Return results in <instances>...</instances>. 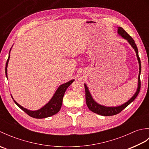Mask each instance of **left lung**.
<instances>
[{
  "instance_id": "left-lung-1",
  "label": "left lung",
  "mask_w": 149,
  "mask_h": 149,
  "mask_svg": "<svg viewBox=\"0 0 149 149\" xmlns=\"http://www.w3.org/2000/svg\"><path fill=\"white\" fill-rule=\"evenodd\" d=\"M118 34L120 36H121L123 39H125L127 41V42L130 44V45L134 49V51L136 52V57H137L138 63H139L138 87L135 93L133 95V96H132L128 101H127V102L122 104V105L120 106H115H115L108 107V106L101 105V104L97 103L92 97V95H91L87 85L84 83V88H85V92H86V102L88 107L92 112L102 116H113L121 112L123 109H125L126 107L129 106V104H130L132 101L136 98L139 92H140V86H141L140 74H141V67L140 59L139 58V56H138V50L137 48V46L136 45L134 40L132 39L127 33H126V31L123 29L122 27H118Z\"/></svg>"
}]
</instances>
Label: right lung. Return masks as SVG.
Returning <instances> with one entry per match:
<instances>
[{"label":"right lung","mask_w":149,"mask_h":149,"mask_svg":"<svg viewBox=\"0 0 149 149\" xmlns=\"http://www.w3.org/2000/svg\"><path fill=\"white\" fill-rule=\"evenodd\" d=\"M11 50V48L10 49L9 52V57L7 60V62H6V77L8 78V62L9 60V58H10V51ZM74 81V79H72L71 81H69L68 82L64 84H62L60 85L58 87V89L56 91V92L54 94V95L51 98L48 102H47L45 106H43L42 107H41L40 109L35 110V111H32L27 109L25 108L23 106H20V104L17 103L16 101L14 100L13 98L11 96L12 99H13L15 103L17 104V105L20 107L21 109L24 111V112H26L28 115L30 116L33 117L34 118H47V117L51 116L55 114L58 113L60 109H61L62 103H63V98L64 96V94L65 91L67 89L68 87Z\"/></svg>","instance_id":"obj_1"}]
</instances>
